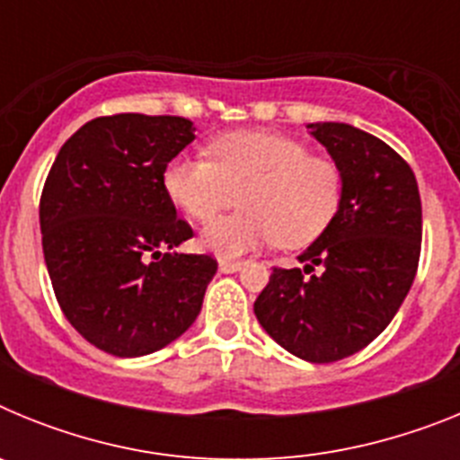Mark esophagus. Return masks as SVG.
Masks as SVG:
<instances>
[{"mask_svg": "<svg viewBox=\"0 0 460 460\" xmlns=\"http://www.w3.org/2000/svg\"><path fill=\"white\" fill-rule=\"evenodd\" d=\"M239 267H242L239 260H226V258L218 260V270H221L223 274H233V271H237Z\"/></svg>", "mask_w": 460, "mask_h": 460, "instance_id": "esophagus-1", "label": "esophagus"}]
</instances>
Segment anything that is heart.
Returning a JSON list of instances; mask_svg holds the SVG:
<instances>
[{
	"instance_id": "b5f03b06",
	"label": "heart",
	"mask_w": 460,
	"mask_h": 460,
	"mask_svg": "<svg viewBox=\"0 0 460 460\" xmlns=\"http://www.w3.org/2000/svg\"><path fill=\"white\" fill-rule=\"evenodd\" d=\"M205 156H177L164 170L165 193L195 221H209L243 195V209L217 218L200 243L221 258H237L279 242L299 249L332 226L343 202V170L313 156L299 140L265 131L227 133Z\"/></svg>"
}]
</instances>
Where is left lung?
Here are the masks:
<instances>
[{
	"mask_svg": "<svg viewBox=\"0 0 460 460\" xmlns=\"http://www.w3.org/2000/svg\"><path fill=\"white\" fill-rule=\"evenodd\" d=\"M308 128L343 170V202L299 255L304 270L274 267L253 311L288 352L332 364L377 339L403 304L420 265L421 198L408 161L380 137L336 121Z\"/></svg>",
	"mask_w": 460,
	"mask_h": 460,
	"instance_id": "8db88e82",
	"label": "left lung"
}]
</instances>
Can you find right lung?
<instances>
[{
  "instance_id": "right-lung-1",
  "label": "right lung",
  "mask_w": 460,
  "mask_h": 460,
  "mask_svg": "<svg viewBox=\"0 0 460 460\" xmlns=\"http://www.w3.org/2000/svg\"><path fill=\"white\" fill-rule=\"evenodd\" d=\"M193 131L184 117H96L64 142L43 184L52 290L75 332L108 355L142 357L180 339L217 274L214 255L170 251L193 230L165 193L164 170Z\"/></svg>"
}]
</instances>
